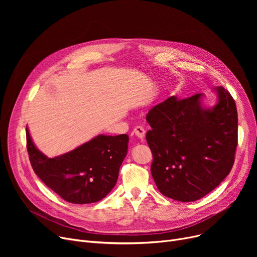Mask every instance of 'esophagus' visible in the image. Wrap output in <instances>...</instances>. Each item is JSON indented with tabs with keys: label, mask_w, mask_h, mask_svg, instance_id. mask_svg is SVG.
<instances>
[{
	"label": "esophagus",
	"mask_w": 257,
	"mask_h": 257,
	"mask_svg": "<svg viewBox=\"0 0 257 257\" xmlns=\"http://www.w3.org/2000/svg\"><path fill=\"white\" fill-rule=\"evenodd\" d=\"M133 134H134V136H136L137 138H139L140 140L143 141V140L145 139V136H146V131H145L144 128L138 126V127H136V128L133 129Z\"/></svg>",
	"instance_id": "esophagus-1"
}]
</instances>
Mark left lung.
Wrapping results in <instances>:
<instances>
[{
	"instance_id": "obj_1",
	"label": "left lung",
	"mask_w": 257,
	"mask_h": 257,
	"mask_svg": "<svg viewBox=\"0 0 257 257\" xmlns=\"http://www.w3.org/2000/svg\"><path fill=\"white\" fill-rule=\"evenodd\" d=\"M218 103L203 108L202 93L186 99L170 97L146 118L153 155L151 174L159 192L191 202L214 190L230 173L237 146V111L227 89L214 87Z\"/></svg>"
}]
</instances>
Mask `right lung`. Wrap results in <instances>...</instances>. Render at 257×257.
I'll return each instance as SVG.
<instances>
[{
  "instance_id": "add662e5",
  "label": "right lung",
  "mask_w": 257,
  "mask_h": 257,
  "mask_svg": "<svg viewBox=\"0 0 257 257\" xmlns=\"http://www.w3.org/2000/svg\"><path fill=\"white\" fill-rule=\"evenodd\" d=\"M26 137L34 173L53 192L74 204L98 202L112 190L129 141L127 134H101L69 153L49 158L34 146L27 128Z\"/></svg>"
}]
</instances>
